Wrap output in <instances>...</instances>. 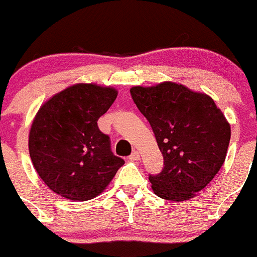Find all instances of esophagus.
Instances as JSON below:
<instances>
[{
  "label": "esophagus",
  "instance_id": "34e87169",
  "mask_svg": "<svg viewBox=\"0 0 257 257\" xmlns=\"http://www.w3.org/2000/svg\"><path fill=\"white\" fill-rule=\"evenodd\" d=\"M128 159L131 160V161H140V154L137 151H134L131 155H130Z\"/></svg>",
  "mask_w": 257,
  "mask_h": 257
}]
</instances>
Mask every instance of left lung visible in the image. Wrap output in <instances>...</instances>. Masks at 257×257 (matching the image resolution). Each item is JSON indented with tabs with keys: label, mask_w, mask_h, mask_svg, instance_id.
<instances>
[{
	"label": "left lung",
	"mask_w": 257,
	"mask_h": 257,
	"mask_svg": "<svg viewBox=\"0 0 257 257\" xmlns=\"http://www.w3.org/2000/svg\"><path fill=\"white\" fill-rule=\"evenodd\" d=\"M151 125L164 169L150 175L152 190L170 201H186L207 186L226 159L230 123L206 93L176 82L130 90Z\"/></svg>",
	"instance_id": "8db88e82"
}]
</instances>
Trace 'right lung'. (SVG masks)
Instances as JSON below:
<instances>
[{
	"label": "right lung",
	"mask_w": 257,
	"mask_h": 257,
	"mask_svg": "<svg viewBox=\"0 0 257 257\" xmlns=\"http://www.w3.org/2000/svg\"><path fill=\"white\" fill-rule=\"evenodd\" d=\"M116 97L113 87L76 83L37 111L30 130V157L55 194L72 201L93 199L123 165L111 152L110 137L97 126Z\"/></svg>",
	"instance_id": "1"
}]
</instances>
